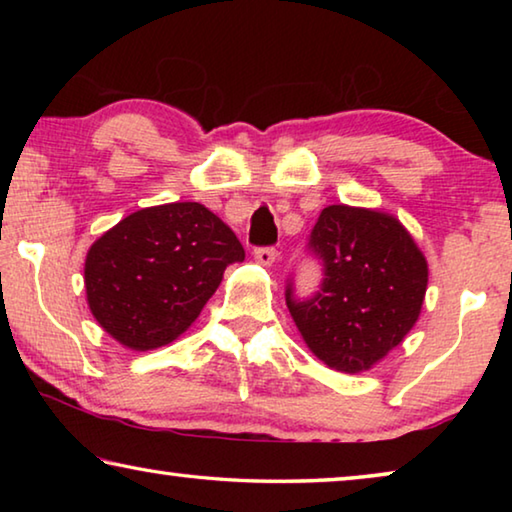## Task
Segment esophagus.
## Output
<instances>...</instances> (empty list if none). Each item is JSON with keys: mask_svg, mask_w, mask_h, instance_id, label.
Listing matches in <instances>:
<instances>
[{"mask_svg": "<svg viewBox=\"0 0 512 512\" xmlns=\"http://www.w3.org/2000/svg\"><path fill=\"white\" fill-rule=\"evenodd\" d=\"M277 250L275 248H271V246H264V248H255V259L262 266H273L275 264V259H277Z\"/></svg>", "mask_w": 512, "mask_h": 512, "instance_id": "obj_1", "label": "esophagus"}]
</instances>
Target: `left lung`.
<instances>
[{"mask_svg": "<svg viewBox=\"0 0 512 512\" xmlns=\"http://www.w3.org/2000/svg\"><path fill=\"white\" fill-rule=\"evenodd\" d=\"M323 262L320 291L287 307L307 348L339 372H361L404 341L420 316L429 268L422 250L391 214L329 205L309 235Z\"/></svg>", "mask_w": 512, "mask_h": 512, "instance_id": "1", "label": "left lung"}]
</instances>
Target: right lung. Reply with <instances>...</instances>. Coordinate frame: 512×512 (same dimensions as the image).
I'll use <instances>...</instances> for the list:
<instances>
[{"mask_svg": "<svg viewBox=\"0 0 512 512\" xmlns=\"http://www.w3.org/2000/svg\"><path fill=\"white\" fill-rule=\"evenodd\" d=\"M244 246L201 203L146 207L94 241L85 291L97 323L126 348L146 352L176 341Z\"/></svg>", "mask_w": 512, "mask_h": 512, "instance_id": "1", "label": "right lung"}]
</instances>
